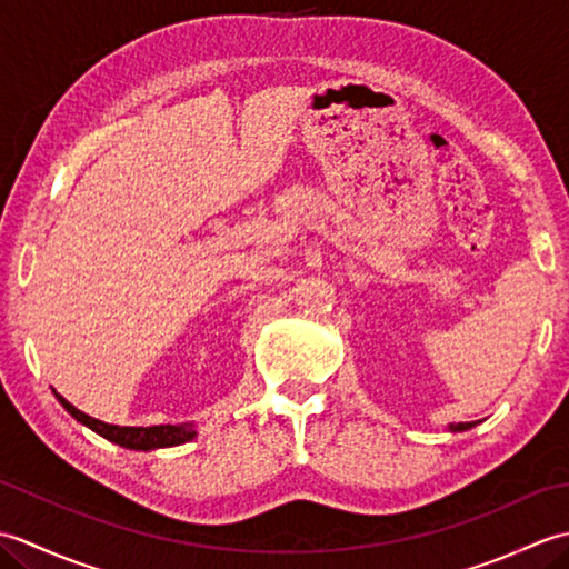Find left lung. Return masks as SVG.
<instances>
[{
    "label": "left lung",
    "instance_id": "obj_1",
    "mask_svg": "<svg viewBox=\"0 0 569 569\" xmlns=\"http://www.w3.org/2000/svg\"><path fill=\"white\" fill-rule=\"evenodd\" d=\"M477 422H450V430L452 432H462V430H469V428H475Z\"/></svg>",
    "mask_w": 569,
    "mask_h": 569
}]
</instances>
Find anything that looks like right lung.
<instances>
[{"label":"right lung","instance_id":"add662e5","mask_svg":"<svg viewBox=\"0 0 569 569\" xmlns=\"http://www.w3.org/2000/svg\"><path fill=\"white\" fill-rule=\"evenodd\" d=\"M56 398L72 418L82 422V426H88L90 430L102 435L104 440H110L119 447H127V450H143V452H147V450H156V447H176V445H183V442L192 440L198 435L192 422H183V426H151V428L110 426V422H102L98 418L82 413V410H78L72 403H68L60 393H56Z\"/></svg>","mask_w":569,"mask_h":569}]
</instances>
